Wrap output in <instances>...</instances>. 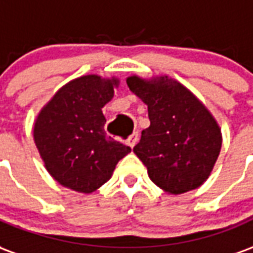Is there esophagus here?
I'll list each match as a JSON object with an SVG mask.
<instances>
[{"mask_svg":"<svg viewBox=\"0 0 253 253\" xmlns=\"http://www.w3.org/2000/svg\"><path fill=\"white\" fill-rule=\"evenodd\" d=\"M138 141V132H132L131 135L128 138H126V141H125V143H126L127 146H130V148H134L135 146V143H137Z\"/></svg>","mask_w":253,"mask_h":253,"instance_id":"34e87169","label":"esophagus"}]
</instances>
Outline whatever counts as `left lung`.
<instances>
[{
  "label": "left lung",
  "mask_w": 253,
  "mask_h": 253,
  "mask_svg": "<svg viewBox=\"0 0 253 253\" xmlns=\"http://www.w3.org/2000/svg\"><path fill=\"white\" fill-rule=\"evenodd\" d=\"M127 85L148 105L150 126L142 130L134 153L150 180L179 195L202 186L210 176L222 145L219 126L190 90L168 76L127 78Z\"/></svg>",
  "instance_id": "1"
}]
</instances>
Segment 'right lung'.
<instances>
[{
  "mask_svg": "<svg viewBox=\"0 0 253 253\" xmlns=\"http://www.w3.org/2000/svg\"><path fill=\"white\" fill-rule=\"evenodd\" d=\"M116 78H76L54 94L34 126L36 148L46 169L70 190L90 194L110 180L131 149L107 137L101 108L114 97Z\"/></svg>",
  "mask_w": 253,
  "mask_h": 253,
  "instance_id": "obj_1",
  "label": "right lung"
}]
</instances>
